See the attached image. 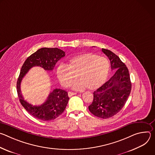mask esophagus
Segmentation results:
<instances>
[{"instance_id": "1", "label": "esophagus", "mask_w": 155, "mask_h": 155, "mask_svg": "<svg viewBox=\"0 0 155 155\" xmlns=\"http://www.w3.org/2000/svg\"><path fill=\"white\" fill-rule=\"evenodd\" d=\"M76 94H77V93L69 92V93H68V96H69V97H71V96H74V95H75Z\"/></svg>"}]
</instances>
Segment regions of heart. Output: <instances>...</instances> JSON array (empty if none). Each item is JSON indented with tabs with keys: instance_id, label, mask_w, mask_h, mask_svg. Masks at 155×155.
<instances>
[{
	"instance_id": "1",
	"label": "heart",
	"mask_w": 155,
	"mask_h": 155,
	"mask_svg": "<svg viewBox=\"0 0 155 155\" xmlns=\"http://www.w3.org/2000/svg\"><path fill=\"white\" fill-rule=\"evenodd\" d=\"M66 66L60 65L56 74L62 85L69 87L75 78L79 79L72 86L74 90H81L87 87L94 90L105 81L110 69L108 60L92 53H83L70 58Z\"/></svg>"
}]
</instances>
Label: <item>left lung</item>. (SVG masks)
Listing matches in <instances>:
<instances>
[{"label": "left lung", "mask_w": 155, "mask_h": 155, "mask_svg": "<svg viewBox=\"0 0 155 155\" xmlns=\"http://www.w3.org/2000/svg\"><path fill=\"white\" fill-rule=\"evenodd\" d=\"M110 61L114 75L94 93L92 104L88 108L96 117L107 119L117 114L124 105L131 91L129 71L124 63L112 51L102 48Z\"/></svg>", "instance_id": "1"}]
</instances>
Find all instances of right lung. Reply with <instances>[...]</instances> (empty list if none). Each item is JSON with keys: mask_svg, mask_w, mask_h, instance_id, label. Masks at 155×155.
Returning a JSON list of instances; mask_svg holds the SVG:
<instances>
[{"mask_svg": "<svg viewBox=\"0 0 155 155\" xmlns=\"http://www.w3.org/2000/svg\"><path fill=\"white\" fill-rule=\"evenodd\" d=\"M65 52L57 48H41L29 56L22 66L16 83L19 101L29 114L42 121L54 120L61 115L68 105L69 97L65 90L56 88L51 92L43 104L35 106L28 103L21 94L20 85L28 72L35 66L45 71L53 70L56 62L65 56Z\"/></svg>", "mask_w": 155, "mask_h": 155, "instance_id": "1", "label": "right lung"}]
</instances>
